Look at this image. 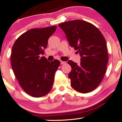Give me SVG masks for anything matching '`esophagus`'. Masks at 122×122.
Segmentation results:
<instances>
[{"instance_id":"1","label":"esophagus","mask_w":122,"mask_h":122,"mask_svg":"<svg viewBox=\"0 0 122 122\" xmlns=\"http://www.w3.org/2000/svg\"><path fill=\"white\" fill-rule=\"evenodd\" d=\"M60 62H61V65H64V64H66V62H65V61H60Z\"/></svg>"}]
</instances>
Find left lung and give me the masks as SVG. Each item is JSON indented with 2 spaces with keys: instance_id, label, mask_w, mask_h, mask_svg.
Returning <instances> with one entry per match:
<instances>
[{
  "instance_id": "obj_1",
  "label": "left lung",
  "mask_w": 122,
  "mask_h": 122,
  "mask_svg": "<svg viewBox=\"0 0 122 122\" xmlns=\"http://www.w3.org/2000/svg\"><path fill=\"white\" fill-rule=\"evenodd\" d=\"M66 34L71 47L77 51L81 62L70 60L68 74L71 85L80 93L93 91L102 82L108 61L105 39L97 27L82 20H71L59 24Z\"/></svg>"
}]
</instances>
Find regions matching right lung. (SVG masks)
Here are the masks:
<instances>
[{
    "instance_id": "1",
    "label": "right lung",
    "mask_w": 122,
    "mask_h": 122,
    "mask_svg": "<svg viewBox=\"0 0 122 122\" xmlns=\"http://www.w3.org/2000/svg\"><path fill=\"white\" fill-rule=\"evenodd\" d=\"M57 26L34 28L16 39L12 47L11 63L22 89L31 96L41 97L50 91L55 73L60 65L58 60L47 61L44 54L49 37Z\"/></svg>"
}]
</instances>
